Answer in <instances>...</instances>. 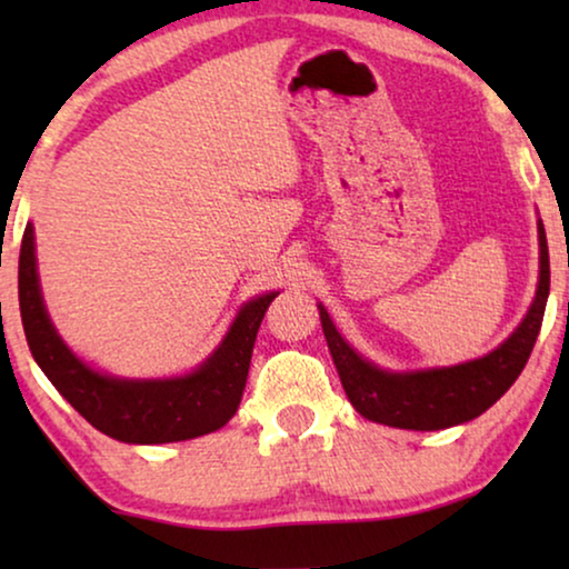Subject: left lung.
I'll return each instance as SVG.
<instances>
[{"label": "left lung", "mask_w": 569, "mask_h": 569, "mask_svg": "<svg viewBox=\"0 0 569 569\" xmlns=\"http://www.w3.org/2000/svg\"><path fill=\"white\" fill-rule=\"evenodd\" d=\"M541 274L533 306L523 323L502 341L495 352L481 360H471L456 368H438L422 372H386L365 362L352 347L333 329L323 306L321 326L329 341L333 365H337L347 399L365 419L399 430H446L463 425L487 411L523 372L541 331L543 310L549 298V248L547 232L539 222Z\"/></svg>", "instance_id": "left-lung-1"}]
</instances>
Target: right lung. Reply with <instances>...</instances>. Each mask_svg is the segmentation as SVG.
Listing matches in <instances>:
<instances>
[{
	"label": "right lung",
	"instance_id": "obj_1",
	"mask_svg": "<svg viewBox=\"0 0 569 569\" xmlns=\"http://www.w3.org/2000/svg\"><path fill=\"white\" fill-rule=\"evenodd\" d=\"M20 316L30 352L57 391L108 438L139 446L191 440L224 427L238 411L251 368L256 333L277 292L240 310L220 349L197 372L173 380L100 376L69 352L46 316L36 274L33 224H26L18 269Z\"/></svg>",
	"mask_w": 569,
	"mask_h": 569
}]
</instances>
